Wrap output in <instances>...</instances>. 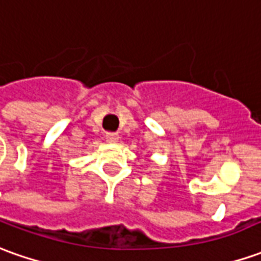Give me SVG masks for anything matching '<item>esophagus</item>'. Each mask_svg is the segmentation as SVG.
<instances>
[{
  "label": "esophagus",
  "mask_w": 261,
  "mask_h": 261,
  "mask_svg": "<svg viewBox=\"0 0 261 261\" xmlns=\"http://www.w3.org/2000/svg\"><path fill=\"white\" fill-rule=\"evenodd\" d=\"M118 138H120V136L117 133H107L106 134V140H107L108 143H117Z\"/></svg>",
  "instance_id": "34e87169"
}]
</instances>
